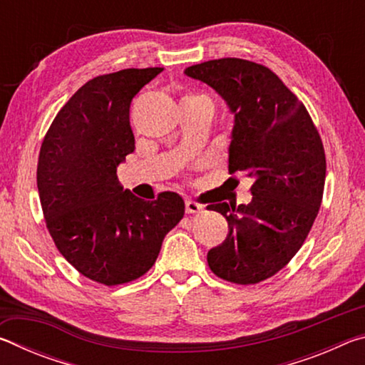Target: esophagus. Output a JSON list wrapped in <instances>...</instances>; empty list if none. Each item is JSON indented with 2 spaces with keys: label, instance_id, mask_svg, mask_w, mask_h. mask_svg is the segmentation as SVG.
<instances>
[{
  "label": "esophagus",
  "instance_id": "obj_1",
  "mask_svg": "<svg viewBox=\"0 0 365 365\" xmlns=\"http://www.w3.org/2000/svg\"><path fill=\"white\" fill-rule=\"evenodd\" d=\"M202 209L201 205H197V202L195 201H185V211H187L188 214H196L200 212Z\"/></svg>",
  "mask_w": 365,
  "mask_h": 365
}]
</instances>
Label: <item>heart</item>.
Instances as JSON below:
<instances>
[{"label":"heart","instance_id":"obj_1","mask_svg":"<svg viewBox=\"0 0 365 365\" xmlns=\"http://www.w3.org/2000/svg\"><path fill=\"white\" fill-rule=\"evenodd\" d=\"M182 101H201V103L207 104V106L212 109L211 96H209L207 93H205V91H190V93H185L182 96Z\"/></svg>","mask_w":365,"mask_h":365}]
</instances>
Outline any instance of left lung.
Segmentation results:
<instances>
[{"instance_id":"8db88e82","label":"left lung","mask_w":365,"mask_h":365,"mask_svg":"<svg viewBox=\"0 0 365 365\" xmlns=\"http://www.w3.org/2000/svg\"><path fill=\"white\" fill-rule=\"evenodd\" d=\"M224 98L235 114L228 170L255 178L250 205H211L227 219V238L209 250L222 280L256 285L292 261L322 205V138L298 96L269 67L222 58L185 69Z\"/></svg>"}]
</instances>
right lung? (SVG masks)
I'll list each match as a JSON object with an SVG mask.
<instances>
[{
  "label": "right lung",
  "instance_id": "obj_1",
  "mask_svg": "<svg viewBox=\"0 0 365 365\" xmlns=\"http://www.w3.org/2000/svg\"><path fill=\"white\" fill-rule=\"evenodd\" d=\"M163 67L123 69L86 82L43 138L36 185L58 251L86 279L106 287L145 275L185 212L177 193L145 201L122 190L119 165L135 150L130 104Z\"/></svg>",
  "mask_w": 365,
  "mask_h": 365
}]
</instances>
